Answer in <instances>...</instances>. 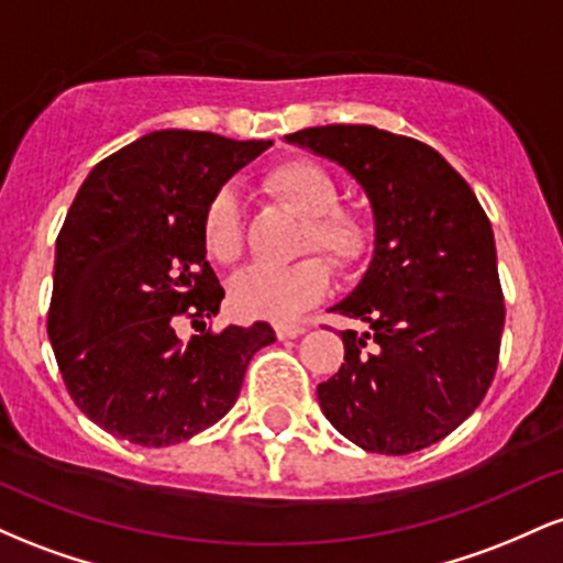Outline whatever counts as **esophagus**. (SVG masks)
Returning a JSON list of instances; mask_svg holds the SVG:
<instances>
[{
    "label": "esophagus",
    "mask_w": 563,
    "mask_h": 563,
    "mask_svg": "<svg viewBox=\"0 0 563 563\" xmlns=\"http://www.w3.org/2000/svg\"><path fill=\"white\" fill-rule=\"evenodd\" d=\"M303 331H307V328L296 325V322H275L277 339H296V335H301Z\"/></svg>",
    "instance_id": "1"
}]
</instances>
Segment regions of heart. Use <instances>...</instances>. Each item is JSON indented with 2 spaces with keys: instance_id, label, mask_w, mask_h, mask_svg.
<instances>
[{
  "instance_id": "heart-1",
  "label": "heart",
  "mask_w": 563,
  "mask_h": 563,
  "mask_svg": "<svg viewBox=\"0 0 563 563\" xmlns=\"http://www.w3.org/2000/svg\"><path fill=\"white\" fill-rule=\"evenodd\" d=\"M264 187L303 217L299 251H320L341 273L360 267L373 251V230L357 211L339 206V185L320 164L307 158L283 161L264 174ZM200 238L211 260L232 264L243 254L241 200L232 187H219L200 217ZM331 286V269L320 256L267 267L254 264L230 280V309L245 320L286 322L320 301Z\"/></svg>"
}]
</instances>
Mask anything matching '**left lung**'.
<instances>
[{
  "instance_id": "obj_1",
  "label": "left lung",
  "mask_w": 563,
  "mask_h": 563,
  "mask_svg": "<svg viewBox=\"0 0 563 563\" xmlns=\"http://www.w3.org/2000/svg\"><path fill=\"white\" fill-rule=\"evenodd\" d=\"M288 142L339 161L376 214V254L333 312L344 363L318 386L325 418L367 452L407 455L455 431L493 384L506 325L493 224L466 179L421 140L363 124Z\"/></svg>"
}]
</instances>
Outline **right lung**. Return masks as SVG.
I'll use <instances>...</instances> for the list:
<instances>
[{
    "label": "right lung",
    "mask_w": 563,
    "mask_h": 563,
    "mask_svg": "<svg viewBox=\"0 0 563 563\" xmlns=\"http://www.w3.org/2000/svg\"><path fill=\"white\" fill-rule=\"evenodd\" d=\"M273 140L164 129L89 172L55 245L47 333L76 407L108 434L166 448L228 416L267 322L206 331L224 290L200 217ZM190 319L187 345L173 328Z\"/></svg>",
    "instance_id": "add662e5"
}]
</instances>
